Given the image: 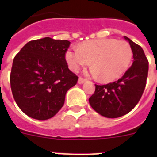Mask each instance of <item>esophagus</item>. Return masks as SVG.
Instances as JSON below:
<instances>
[{
	"label": "esophagus",
	"mask_w": 157,
	"mask_h": 157,
	"mask_svg": "<svg viewBox=\"0 0 157 157\" xmlns=\"http://www.w3.org/2000/svg\"><path fill=\"white\" fill-rule=\"evenodd\" d=\"M86 82V79H84L83 78L80 77L79 78H78V84H82V83H84Z\"/></svg>",
	"instance_id": "1"
}]
</instances>
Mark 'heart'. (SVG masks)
Here are the masks:
<instances>
[{"label": "heart", "instance_id": "b5f03b06", "mask_svg": "<svg viewBox=\"0 0 157 157\" xmlns=\"http://www.w3.org/2000/svg\"><path fill=\"white\" fill-rule=\"evenodd\" d=\"M133 56L132 48L125 41L114 38L90 40L80 44L78 48L68 49L65 54L67 63L72 71L90 64V74L109 82L124 75Z\"/></svg>", "mask_w": 157, "mask_h": 157}]
</instances>
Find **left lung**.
<instances>
[{
  "mask_svg": "<svg viewBox=\"0 0 157 157\" xmlns=\"http://www.w3.org/2000/svg\"><path fill=\"white\" fill-rule=\"evenodd\" d=\"M132 48V66L123 77L106 85H95V92L89 98L94 111L107 118L127 114L141 99L146 85L149 61L140 45L124 36Z\"/></svg>",
  "mask_w": 157,
  "mask_h": 157,
  "instance_id": "obj_1",
  "label": "left lung"
}]
</instances>
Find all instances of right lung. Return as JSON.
Instances as JSON below:
<instances>
[{
  "mask_svg": "<svg viewBox=\"0 0 157 157\" xmlns=\"http://www.w3.org/2000/svg\"><path fill=\"white\" fill-rule=\"evenodd\" d=\"M71 42L44 37L27 42L13 59L10 74L12 95L27 116L38 120L60 110L78 77L71 71L65 54Z\"/></svg>",
  "mask_w": 157,
  "mask_h": 157,
  "instance_id": "1",
  "label": "right lung"
}]
</instances>
